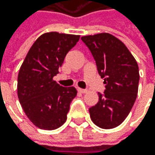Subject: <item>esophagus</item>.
<instances>
[{"label": "esophagus", "mask_w": 155, "mask_h": 155, "mask_svg": "<svg viewBox=\"0 0 155 155\" xmlns=\"http://www.w3.org/2000/svg\"><path fill=\"white\" fill-rule=\"evenodd\" d=\"M77 90H78L80 93H83V94H84V93H86V92H87L86 89H83V88H78V89H77Z\"/></svg>", "instance_id": "esophagus-1"}]
</instances>
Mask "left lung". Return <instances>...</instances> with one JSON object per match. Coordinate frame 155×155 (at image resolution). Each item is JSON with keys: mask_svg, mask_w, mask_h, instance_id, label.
<instances>
[{"mask_svg": "<svg viewBox=\"0 0 155 155\" xmlns=\"http://www.w3.org/2000/svg\"><path fill=\"white\" fill-rule=\"evenodd\" d=\"M104 78V94L89 109L91 120L100 128L118 127L127 117L138 95L140 72L136 59L123 41L110 33L83 36Z\"/></svg>", "mask_w": 155, "mask_h": 155, "instance_id": "obj_1", "label": "left lung"}]
</instances>
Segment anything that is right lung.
Here are the masks:
<instances>
[{
  "instance_id": "1",
  "label": "right lung",
  "mask_w": 155,
  "mask_h": 155,
  "mask_svg": "<svg viewBox=\"0 0 155 155\" xmlns=\"http://www.w3.org/2000/svg\"><path fill=\"white\" fill-rule=\"evenodd\" d=\"M79 39V35L56 31L41 34L20 67L17 77L19 102L28 118L41 129H57L67 120L77 90L73 86H60L53 77Z\"/></svg>"
}]
</instances>
